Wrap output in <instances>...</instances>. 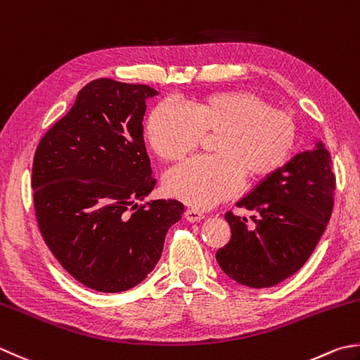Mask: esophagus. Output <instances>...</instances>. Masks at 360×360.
Masks as SVG:
<instances>
[{"label": "esophagus", "mask_w": 360, "mask_h": 360, "mask_svg": "<svg viewBox=\"0 0 360 360\" xmlns=\"http://www.w3.org/2000/svg\"><path fill=\"white\" fill-rule=\"evenodd\" d=\"M186 218H187V221H190V223H196V221L202 220L204 214L200 212V210H196V209H187L186 210Z\"/></svg>", "instance_id": "esophagus-1"}]
</instances>
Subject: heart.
I'll use <instances>...</instances> for the list:
<instances>
[{"instance_id":"heart-1","label":"heart","mask_w":360,"mask_h":360,"mask_svg":"<svg viewBox=\"0 0 360 360\" xmlns=\"http://www.w3.org/2000/svg\"><path fill=\"white\" fill-rule=\"evenodd\" d=\"M214 156H198L167 173L165 192L188 206L209 209L237 195L243 172L252 178L271 174L285 164L297 143L290 112L271 108L255 91L234 90L204 96L193 104H158L148 117L145 137L168 162L179 160L215 134Z\"/></svg>"}]
</instances>
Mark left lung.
I'll return each instance as SVG.
<instances>
[{
    "instance_id": "1",
    "label": "left lung",
    "mask_w": 360,
    "mask_h": 360,
    "mask_svg": "<svg viewBox=\"0 0 360 360\" xmlns=\"http://www.w3.org/2000/svg\"><path fill=\"white\" fill-rule=\"evenodd\" d=\"M321 140L298 153L256 186L237 207L256 212L255 224L224 215L231 240L217 251L220 269L236 283L273 287L297 273L315 250L333 214L335 176Z\"/></svg>"
}]
</instances>
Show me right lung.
Here are the masks:
<instances>
[{
    "instance_id": "right-lung-1",
    "label": "right lung",
    "mask_w": 360,
    "mask_h": 360,
    "mask_svg": "<svg viewBox=\"0 0 360 360\" xmlns=\"http://www.w3.org/2000/svg\"><path fill=\"white\" fill-rule=\"evenodd\" d=\"M143 84L108 77L79 90L73 108L35 150L34 209L54 257L89 288L118 293L139 285L184 214L176 200H139L153 192L143 142Z\"/></svg>"
}]
</instances>
